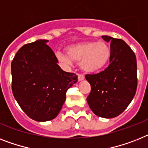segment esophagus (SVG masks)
<instances>
[{
    "label": "esophagus",
    "mask_w": 148,
    "mask_h": 148,
    "mask_svg": "<svg viewBox=\"0 0 148 148\" xmlns=\"http://www.w3.org/2000/svg\"><path fill=\"white\" fill-rule=\"evenodd\" d=\"M77 77H78V80L79 81H81L84 79V75L82 74H77Z\"/></svg>",
    "instance_id": "esophagus-1"
}]
</instances>
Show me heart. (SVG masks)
Masks as SVG:
<instances>
[{
  "instance_id": "heart-1",
  "label": "heart",
  "mask_w": 148,
  "mask_h": 148,
  "mask_svg": "<svg viewBox=\"0 0 148 148\" xmlns=\"http://www.w3.org/2000/svg\"><path fill=\"white\" fill-rule=\"evenodd\" d=\"M66 55L57 54V58L62 63L70 65L72 62L80 64V68L86 73L102 70L110 58L111 51L104 42H86L67 47Z\"/></svg>"
}]
</instances>
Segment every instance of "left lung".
Returning <instances> with one entry per match:
<instances>
[{"mask_svg": "<svg viewBox=\"0 0 148 148\" xmlns=\"http://www.w3.org/2000/svg\"><path fill=\"white\" fill-rule=\"evenodd\" d=\"M110 42L109 65L105 70L85 77L91 86L87 103L95 115L114 118L130 104L136 93V56L125 41L108 36H102Z\"/></svg>", "mask_w": 148, "mask_h": 148, "instance_id": "left-lung-1", "label": "left lung"}]
</instances>
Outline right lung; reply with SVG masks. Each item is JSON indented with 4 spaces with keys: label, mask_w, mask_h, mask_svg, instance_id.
<instances>
[{
    "label": "right lung",
    "mask_w": 148,
    "mask_h": 148,
    "mask_svg": "<svg viewBox=\"0 0 148 148\" xmlns=\"http://www.w3.org/2000/svg\"><path fill=\"white\" fill-rule=\"evenodd\" d=\"M39 39L20 48L11 63L12 91L20 108L38 122L55 119L65 101L66 93L77 81L64 71L53 51Z\"/></svg>",
    "instance_id": "add662e5"
}]
</instances>
